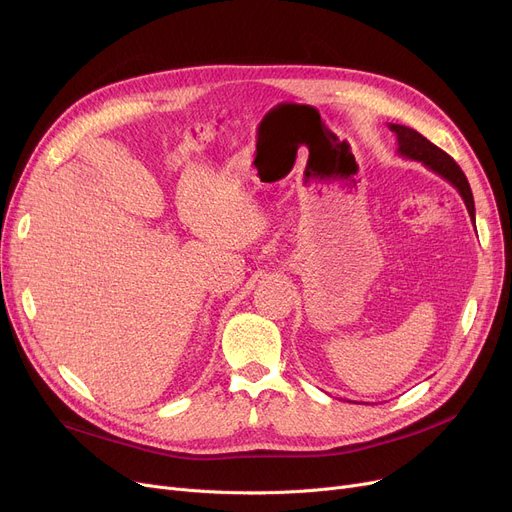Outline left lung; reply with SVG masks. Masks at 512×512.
I'll return each instance as SVG.
<instances>
[{"mask_svg":"<svg viewBox=\"0 0 512 512\" xmlns=\"http://www.w3.org/2000/svg\"><path fill=\"white\" fill-rule=\"evenodd\" d=\"M388 128L396 134L398 141V153L407 159H415L421 161L425 168H429L432 172H436L438 176H442L444 180H448L459 195L463 197L467 211L471 215V222H475V203H473V193L471 186L467 182V176L463 174V170L459 168L456 161L444 153L440 147H436L434 143H429L423 134H419L417 130L409 128V126H400V124H388Z\"/></svg>","mask_w":512,"mask_h":512,"instance_id":"1","label":"left lung"}]
</instances>
